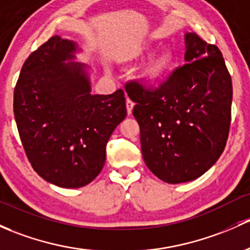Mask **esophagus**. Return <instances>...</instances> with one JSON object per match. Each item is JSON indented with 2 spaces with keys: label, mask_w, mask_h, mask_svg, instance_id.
Listing matches in <instances>:
<instances>
[{
  "label": "esophagus",
  "mask_w": 250,
  "mask_h": 250,
  "mask_svg": "<svg viewBox=\"0 0 250 250\" xmlns=\"http://www.w3.org/2000/svg\"><path fill=\"white\" fill-rule=\"evenodd\" d=\"M125 105H127V114L130 115L133 111V107H134V103L132 101H130L129 98H127V101H125Z\"/></svg>",
  "instance_id": "esophagus-1"
}]
</instances>
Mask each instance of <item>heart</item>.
<instances>
[{
	"mask_svg": "<svg viewBox=\"0 0 250 250\" xmlns=\"http://www.w3.org/2000/svg\"><path fill=\"white\" fill-rule=\"evenodd\" d=\"M153 51V48H144L135 50L132 54V60H139L143 59L146 55H149ZM173 59L172 55L169 51L160 52L157 56L152 57L148 62L144 65V68L141 69V72L139 73V79H140L141 83H144V86L146 87H154V86L159 85L165 77L167 75V73L170 72L172 67Z\"/></svg>",
	"mask_w": 250,
	"mask_h": 250,
	"instance_id": "1",
	"label": "heart"
}]
</instances>
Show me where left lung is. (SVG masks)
<instances>
[{"mask_svg":"<svg viewBox=\"0 0 250 250\" xmlns=\"http://www.w3.org/2000/svg\"><path fill=\"white\" fill-rule=\"evenodd\" d=\"M186 64L157 88L132 81L141 151L147 167L167 183L196 180L217 162L231 123L232 81L220 50L186 35Z\"/></svg>","mask_w":250,"mask_h":250,"instance_id":"left-lung-1","label":"left lung"}]
</instances>
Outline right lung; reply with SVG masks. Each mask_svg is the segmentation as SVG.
I'll return each instance as SVG.
<instances>
[{
    "instance_id": "obj_1",
    "label": "right lung",
    "mask_w": 250,
    "mask_h": 250,
    "mask_svg": "<svg viewBox=\"0 0 250 250\" xmlns=\"http://www.w3.org/2000/svg\"><path fill=\"white\" fill-rule=\"evenodd\" d=\"M77 44L54 36L23 63L14 88V117L23 149L41 177L80 188L102 171L115 128L127 116L123 90L91 94Z\"/></svg>"
}]
</instances>
